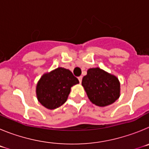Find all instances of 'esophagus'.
I'll use <instances>...</instances> for the list:
<instances>
[{
  "label": "esophagus",
  "instance_id": "34e87169",
  "mask_svg": "<svg viewBox=\"0 0 149 149\" xmlns=\"http://www.w3.org/2000/svg\"><path fill=\"white\" fill-rule=\"evenodd\" d=\"M82 78H83V77H82V76H81V77H78L79 82H80V83H81V82H82Z\"/></svg>",
  "mask_w": 149,
  "mask_h": 149
}]
</instances>
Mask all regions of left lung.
<instances>
[{
  "label": "left lung",
  "instance_id": "8db88e82",
  "mask_svg": "<svg viewBox=\"0 0 149 149\" xmlns=\"http://www.w3.org/2000/svg\"><path fill=\"white\" fill-rule=\"evenodd\" d=\"M82 86L89 101L99 107L114 103L120 96V82L112 74L101 68H91L83 77Z\"/></svg>",
  "mask_w": 149,
  "mask_h": 149
}]
</instances>
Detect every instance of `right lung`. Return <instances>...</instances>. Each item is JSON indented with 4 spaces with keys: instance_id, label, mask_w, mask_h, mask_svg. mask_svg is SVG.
Masks as SVG:
<instances>
[{
    "instance_id": "add662e5",
    "label": "right lung",
    "mask_w": 149,
    "mask_h": 149,
    "mask_svg": "<svg viewBox=\"0 0 149 149\" xmlns=\"http://www.w3.org/2000/svg\"><path fill=\"white\" fill-rule=\"evenodd\" d=\"M77 84L79 81L71 71L58 67L41 77L36 87V97L45 108L54 110L65 103L71 87Z\"/></svg>"
}]
</instances>
